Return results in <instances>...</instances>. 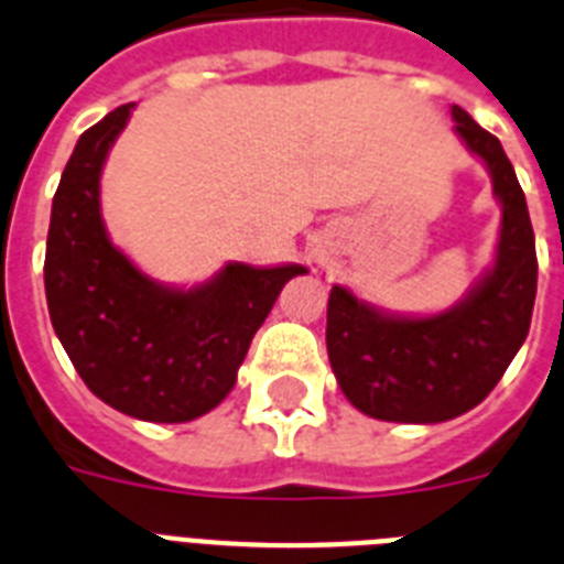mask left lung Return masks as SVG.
Wrapping results in <instances>:
<instances>
[{"instance_id": "obj_1", "label": "left lung", "mask_w": 564, "mask_h": 564, "mask_svg": "<svg viewBox=\"0 0 564 564\" xmlns=\"http://www.w3.org/2000/svg\"><path fill=\"white\" fill-rule=\"evenodd\" d=\"M457 135L486 161L502 227L494 267L448 312L400 317L332 286L326 349L355 409L389 423H443L491 394L525 343L536 297V243L525 193L497 135L454 105Z\"/></svg>"}]
</instances>
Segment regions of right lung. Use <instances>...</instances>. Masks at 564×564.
<instances>
[{"instance_id": "right-lung-1", "label": "right lung", "mask_w": 564, "mask_h": 564, "mask_svg": "<svg viewBox=\"0 0 564 564\" xmlns=\"http://www.w3.org/2000/svg\"><path fill=\"white\" fill-rule=\"evenodd\" d=\"M133 105L82 133L53 195L45 252L47 312L87 389L147 423H189L235 386L254 332L283 283L306 267L227 263L193 289L150 281L107 238L99 181Z\"/></svg>"}]
</instances>
